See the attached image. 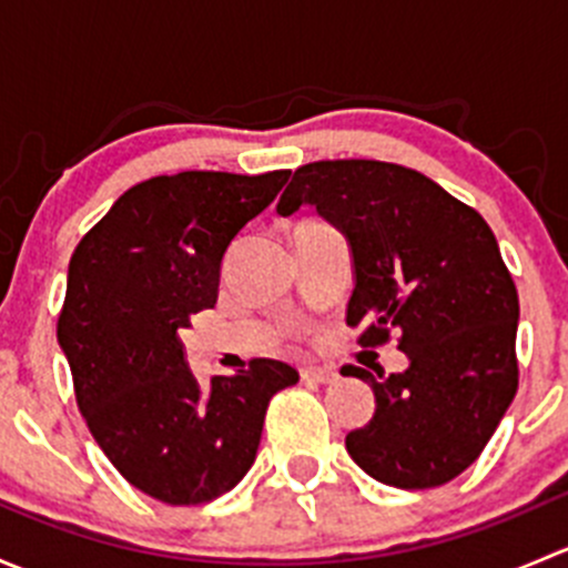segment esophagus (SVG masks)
<instances>
[{"label": "esophagus", "instance_id": "obj_1", "mask_svg": "<svg viewBox=\"0 0 568 568\" xmlns=\"http://www.w3.org/2000/svg\"><path fill=\"white\" fill-rule=\"evenodd\" d=\"M302 379L318 382V385H332V382H337V371L326 368V365H307V368H302Z\"/></svg>", "mask_w": 568, "mask_h": 568}]
</instances>
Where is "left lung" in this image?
Wrapping results in <instances>:
<instances>
[{"label":"left lung","mask_w":568,"mask_h":568,"mask_svg":"<svg viewBox=\"0 0 568 568\" xmlns=\"http://www.w3.org/2000/svg\"><path fill=\"white\" fill-rule=\"evenodd\" d=\"M313 205L352 244L346 324L359 346L398 335L404 374H374L376 412L346 450L371 478L432 489L480 456L519 385V296L484 216L417 170L374 159L313 162L277 214ZM348 376V374H346Z\"/></svg>","instance_id":"1"}]
</instances>
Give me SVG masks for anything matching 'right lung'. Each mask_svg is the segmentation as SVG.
Here are the masks:
<instances>
[{
  "label": "right lung",
  "instance_id": "obj_1",
  "mask_svg": "<svg viewBox=\"0 0 568 568\" xmlns=\"http://www.w3.org/2000/svg\"><path fill=\"white\" fill-rule=\"evenodd\" d=\"M288 175L148 178L114 200L68 263L57 341L79 412L114 469L168 506L231 491L255 462L272 395L300 382L280 359H250L200 385L178 337L189 316L216 305L222 257Z\"/></svg>",
  "mask_w": 568,
  "mask_h": 568
}]
</instances>
